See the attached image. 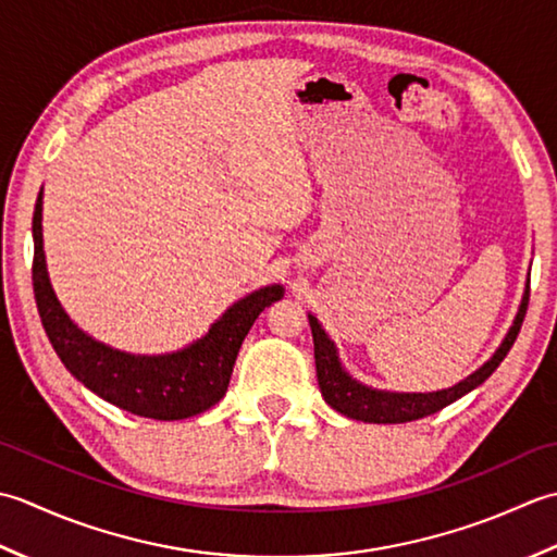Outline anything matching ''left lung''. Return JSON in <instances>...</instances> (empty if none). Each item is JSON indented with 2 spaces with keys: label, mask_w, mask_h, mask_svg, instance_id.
I'll list each match as a JSON object with an SVG mask.
<instances>
[{
  "label": "left lung",
  "mask_w": 557,
  "mask_h": 557,
  "mask_svg": "<svg viewBox=\"0 0 557 557\" xmlns=\"http://www.w3.org/2000/svg\"><path fill=\"white\" fill-rule=\"evenodd\" d=\"M527 305H529V281H527L524 295H521L515 322L505 334L503 344L495 348V354L487 358L479 370L471 372L469 377H463L461 382L451 384V387L437 389V392H387V389H374V387H368V384L358 382L354 374L344 368L342 358H338L336 344L329 338L320 320H317L314 314H308L310 326H312V342H314L317 382H320V392L324 396V401L332 406L334 411L362 423H408V421H418V418H425L430 413H437L451 401L461 399L463 394H469L471 389L479 387V384H483L497 370V366H500L505 356L509 354V348L515 344L521 322H524Z\"/></svg>",
  "instance_id": "left-lung-1"
}]
</instances>
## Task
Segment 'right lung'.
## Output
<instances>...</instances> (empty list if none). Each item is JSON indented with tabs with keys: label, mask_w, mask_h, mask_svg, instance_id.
<instances>
[{
	"label": "right lung",
	"mask_w": 557,
	"mask_h": 557,
	"mask_svg": "<svg viewBox=\"0 0 557 557\" xmlns=\"http://www.w3.org/2000/svg\"><path fill=\"white\" fill-rule=\"evenodd\" d=\"M33 293L54 354L86 389L134 416L183 421L223 399L247 332L259 312L281 300L286 290L271 283L247 293L209 326L207 334L173 354L141 356L112 348L78 329L57 300L45 264L40 189L33 211Z\"/></svg>",
	"instance_id": "1"
}]
</instances>
